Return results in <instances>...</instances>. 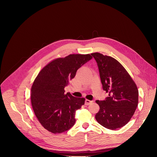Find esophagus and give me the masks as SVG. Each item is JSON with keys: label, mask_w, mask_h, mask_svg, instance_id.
Returning <instances> with one entry per match:
<instances>
[{"label": "esophagus", "mask_w": 157, "mask_h": 157, "mask_svg": "<svg viewBox=\"0 0 157 157\" xmlns=\"http://www.w3.org/2000/svg\"><path fill=\"white\" fill-rule=\"evenodd\" d=\"M94 101H91V100H87L86 99V101H85V105H90L92 103H93Z\"/></svg>", "instance_id": "1"}]
</instances>
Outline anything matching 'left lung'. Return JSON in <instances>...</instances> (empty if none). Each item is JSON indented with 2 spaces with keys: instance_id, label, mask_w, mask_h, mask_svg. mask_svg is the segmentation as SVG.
Returning a JSON list of instances; mask_svg holds the SVG:
<instances>
[{
  "instance_id": "obj_1",
  "label": "left lung",
  "mask_w": 157,
  "mask_h": 157,
  "mask_svg": "<svg viewBox=\"0 0 157 157\" xmlns=\"http://www.w3.org/2000/svg\"><path fill=\"white\" fill-rule=\"evenodd\" d=\"M91 54L97 62L103 89L109 94L105 100H96L100 110L95 119L106 128H120L130 121L136 109L138 87L125 68L116 59L99 52Z\"/></svg>"
}]
</instances>
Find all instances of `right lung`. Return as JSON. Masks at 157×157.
<instances>
[{"label": "right lung", "mask_w": 157, "mask_h": 157, "mask_svg": "<svg viewBox=\"0 0 157 157\" xmlns=\"http://www.w3.org/2000/svg\"><path fill=\"white\" fill-rule=\"evenodd\" d=\"M92 58L88 54H70L55 59L39 72L31 87V103L41 125L54 134L72 127L75 113L84 105V98L65 94L64 88L77 70Z\"/></svg>", "instance_id": "1"}]
</instances>
